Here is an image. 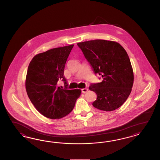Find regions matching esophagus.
Segmentation results:
<instances>
[{"mask_svg":"<svg viewBox=\"0 0 160 160\" xmlns=\"http://www.w3.org/2000/svg\"><path fill=\"white\" fill-rule=\"evenodd\" d=\"M87 91H88L87 88H84L82 89V93H85V92H87Z\"/></svg>","mask_w":160,"mask_h":160,"instance_id":"obj_1","label":"esophagus"}]
</instances>
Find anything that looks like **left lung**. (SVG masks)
<instances>
[{
  "label": "left lung",
  "mask_w": 160,
  "mask_h": 160,
  "mask_svg": "<svg viewBox=\"0 0 160 160\" xmlns=\"http://www.w3.org/2000/svg\"><path fill=\"white\" fill-rule=\"evenodd\" d=\"M78 46L94 73L102 78V82L92 83L89 87L97 94L92 106L106 112L116 110L129 96L134 82L132 68L125 49L116 42L105 40L78 43Z\"/></svg>",
  "instance_id": "obj_1"
}]
</instances>
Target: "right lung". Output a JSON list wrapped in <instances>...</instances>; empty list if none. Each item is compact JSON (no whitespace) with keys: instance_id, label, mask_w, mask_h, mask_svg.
<instances>
[{"instance_id":"right-lung-1","label":"right lung","mask_w":160,"mask_h":160,"mask_svg":"<svg viewBox=\"0 0 160 160\" xmlns=\"http://www.w3.org/2000/svg\"><path fill=\"white\" fill-rule=\"evenodd\" d=\"M74 45L52 48L36 55L29 64L26 78L28 96L36 108L44 116L58 119L73 110L80 97V89L68 90L64 76L65 64ZM62 80L65 88L58 87Z\"/></svg>"}]
</instances>
